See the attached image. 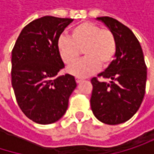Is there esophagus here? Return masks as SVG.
I'll return each mask as SVG.
<instances>
[{"label":"esophagus","instance_id":"esophagus-1","mask_svg":"<svg viewBox=\"0 0 154 154\" xmlns=\"http://www.w3.org/2000/svg\"><path fill=\"white\" fill-rule=\"evenodd\" d=\"M84 79L82 78V77H76V81H77V83H80V82H82Z\"/></svg>","mask_w":154,"mask_h":154}]
</instances>
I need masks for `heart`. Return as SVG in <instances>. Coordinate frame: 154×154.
Wrapping results in <instances>:
<instances>
[{"instance_id": "b5f03b06", "label": "heart", "mask_w": 154, "mask_h": 154, "mask_svg": "<svg viewBox=\"0 0 154 154\" xmlns=\"http://www.w3.org/2000/svg\"><path fill=\"white\" fill-rule=\"evenodd\" d=\"M84 48L86 56L68 67V71L77 77H86L100 66L106 67L114 59L117 41L114 34L94 22H83L71 30V35H60L57 48L65 64H70Z\"/></svg>"}]
</instances>
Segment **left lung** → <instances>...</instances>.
<instances>
[{
	"instance_id": "left-lung-1",
	"label": "left lung",
	"mask_w": 154,
	"mask_h": 154,
	"mask_svg": "<svg viewBox=\"0 0 154 154\" xmlns=\"http://www.w3.org/2000/svg\"><path fill=\"white\" fill-rule=\"evenodd\" d=\"M117 41L115 60L99 77H93L91 109L101 122L118 125L131 119L143 102L145 94L147 68L140 43L125 25L109 17H100Z\"/></svg>"
}]
</instances>
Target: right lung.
<instances>
[{"instance_id":"obj_1","label":"right lung","mask_w":154,"mask_h":154,"mask_svg":"<svg viewBox=\"0 0 154 154\" xmlns=\"http://www.w3.org/2000/svg\"><path fill=\"white\" fill-rule=\"evenodd\" d=\"M72 21L52 16L33 20L22 29L12 49L11 85L16 100L22 112L35 123L59 120L77 86L73 76H58L65 65L57 41Z\"/></svg>"}]
</instances>
